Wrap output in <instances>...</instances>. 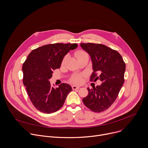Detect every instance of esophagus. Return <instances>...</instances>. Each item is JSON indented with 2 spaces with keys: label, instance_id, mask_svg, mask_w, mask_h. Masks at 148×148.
<instances>
[{
  "label": "esophagus",
  "instance_id": "1",
  "mask_svg": "<svg viewBox=\"0 0 148 148\" xmlns=\"http://www.w3.org/2000/svg\"><path fill=\"white\" fill-rule=\"evenodd\" d=\"M72 88H73V90H75L79 89L80 87H78V86H72Z\"/></svg>",
  "mask_w": 148,
  "mask_h": 148
}]
</instances>
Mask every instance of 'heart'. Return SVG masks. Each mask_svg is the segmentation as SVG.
Instances as JSON below:
<instances>
[{"label":"heart","instance_id":"obj_1","mask_svg":"<svg viewBox=\"0 0 148 148\" xmlns=\"http://www.w3.org/2000/svg\"><path fill=\"white\" fill-rule=\"evenodd\" d=\"M86 54H87V53H86L85 51H81V50H79V51H78L75 53V56L78 59L79 58L81 57L86 55ZM64 61V59L63 60V61ZM82 81V77L81 75H78V74H77V75H74L72 78H71V81L73 82V83H75V84H79L81 83Z\"/></svg>","mask_w":148,"mask_h":148}]
</instances>
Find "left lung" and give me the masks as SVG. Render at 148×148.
<instances>
[{"instance_id": "obj_1", "label": "left lung", "mask_w": 148, "mask_h": 148, "mask_svg": "<svg viewBox=\"0 0 148 148\" xmlns=\"http://www.w3.org/2000/svg\"><path fill=\"white\" fill-rule=\"evenodd\" d=\"M80 46L92 60L94 71L90 81L102 82L100 86L88 88V94L82 101L92 111L101 112L110 107L118 95L124 83L125 63L117 51L107 46L91 43Z\"/></svg>"}]
</instances>
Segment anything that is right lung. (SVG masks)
Masks as SVG:
<instances>
[{"label":"right lung","mask_w":148,"mask_h":148,"mask_svg":"<svg viewBox=\"0 0 148 148\" xmlns=\"http://www.w3.org/2000/svg\"><path fill=\"white\" fill-rule=\"evenodd\" d=\"M77 46L76 43L45 45L32 51L23 63V84L33 105L40 112H56L72 91L71 87L65 83L57 88L52 87L49 79L53 70L60 67L64 57Z\"/></svg>","instance_id":"obj_1"}]
</instances>
